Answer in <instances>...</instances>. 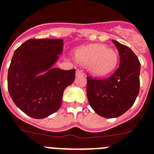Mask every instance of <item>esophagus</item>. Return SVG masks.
Listing matches in <instances>:
<instances>
[{"label":"esophagus","mask_w":154,"mask_h":154,"mask_svg":"<svg viewBox=\"0 0 154 154\" xmlns=\"http://www.w3.org/2000/svg\"><path fill=\"white\" fill-rule=\"evenodd\" d=\"M84 75H85V73H84L81 70H80V69H77V70L76 71V76H77V77H81V76H84Z\"/></svg>","instance_id":"34e87169"}]
</instances>
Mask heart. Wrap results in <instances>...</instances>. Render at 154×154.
Here are the masks:
<instances>
[{"label": "heart", "instance_id": "b5f03b06", "mask_svg": "<svg viewBox=\"0 0 154 154\" xmlns=\"http://www.w3.org/2000/svg\"><path fill=\"white\" fill-rule=\"evenodd\" d=\"M75 59L85 66L89 73L96 76H104L115 69L118 63V54L106 45L93 44L76 50Z\"/></svg>", "mask_w": 154, "mask_h": 154}]
</instances>
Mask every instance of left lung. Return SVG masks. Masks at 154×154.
<instances>
[{
    "label": "left lung",
    "mask_w": 154,
    "mask_h": 154,
    "mask_svg": "<svg viewBox=\"0 0 154 154\" xmlns=\"http://www.w3.org/2000/svg\"><path fill=\"white\" fill-rule=\"evenodd\" d=\"M120 57L119 66L103 79L87 77V97L90 106L99 116L116 118L133 105L139 93L141 64L131 49L112 40Z\"/></svg>",
    "instance_id": "left-lung-1"
}]
</instances>
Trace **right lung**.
<instances>
[{
    "label": "right lung",
    "instance_id": "1",
    "mask_svg": "<svg viewBox=\"0 0 154 154\" xmlns=\"http://www.w3.org/2000/svg\"><path fill=\"white\" fill-rule=\"evenodd\" d=\"M61 38H32L16 49L8 73V89L17 107L30 117L44 119L59 109L75 69L54 68L63 51Z\"/></svg>",
    "mask_w": 154,
    "mask_h": 154
}]
</instances>
